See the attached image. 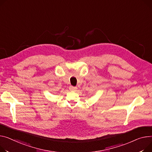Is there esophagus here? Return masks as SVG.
I'll list each match as a JSON object with an SVG mask.
<instances>
[{"instance_id": "obj_1", "label": "esophagus", "mask_w": 152, "mask_h": 152, "mask_svg": "<svg viewBox=\"0 0 152 152\" xmlns=\"http://www.w3.org/2000/svg\"><path fill=\"white\" fill-rule=\"evenodd\" d=\"M70 90H72V91H76L77 90V87H73V86H70L69 87Z\"/></svg>"}]
</instances>
